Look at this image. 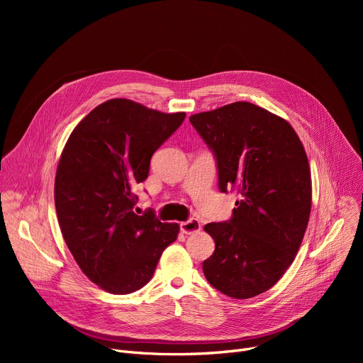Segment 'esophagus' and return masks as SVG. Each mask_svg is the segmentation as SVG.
I'll return each mask as SVG.
<instances>
[{"instance_id": "obj_1", "label": "esophagus", "mask_w": 363, "mask_h": 363, "mask_svg": "<svg viewBox=\"0 0 363 363\" xmlns=\"http://www.w3.org/2000/svg\"><path fill=\"white\" fill-rule=\"evenodd\" d=\"M181 233L184 234H194L201 230V223L197 219H189L186 222H181Z\"/></svg>"}]
</instances>
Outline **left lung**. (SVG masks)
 Returning a JSON list of instances; mask_svg holds the SVG:
<instances>
[{"instance_id":"8db88e82","label":"left lung","mask_w":363,"mask_h":363,"mask_svg":"<svg viewBox=\"0 0 363 363\" xmlns=\"http://www.w3.org/2000/svg\"><path fill=\"white\" fill-rule=\"evenodd\" d=\"M189 122L213 151L220 191L238 197L230 220L204 226L215 240L204 277L225 296H259L290 268L306 233V151L287 121L247 101L193 114Z\"/></svg>"}]
</instances>
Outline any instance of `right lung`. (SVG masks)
Returning a JSON list of instances; mask_svg holds the SVG:
<instances>
[{
    "label": "right lung",
    "instance_id": "obj_1",
    "mask_svg": "<svg viewBox=\"0 0 363 363\" xmlns=\"http://www.w3.org/2000/svg\"><path fill=\"white\" fill-rule=\"evenodd\" d=\"M185 119L126 99L89 111L73 129L57 166L54 201L63 238L81 271L100 289H143L179 233L155 212H133V189L155 152Z\"/></svg>",
    "mask_w": 363,
    "mask_h": 363
}]
</instances>
